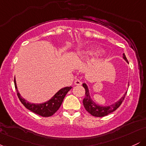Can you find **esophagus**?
<instances>
[{
  "label": "esophagus",
  "mask_w": 146,
  "mask_h": 146,
  "mask_svg": "<svg viewBox=\"0 0 146 146\" xmlns=\"http://www.w3.org/2000/svg\"><path fill=\"white\" fill-rule=\"evenodd\" d=\"M74 84L77 86H80V85L82 84V82L80 80H75L74 81Z\"/></svg>",
  "instance_id": "obj_1"
}]
</instances>
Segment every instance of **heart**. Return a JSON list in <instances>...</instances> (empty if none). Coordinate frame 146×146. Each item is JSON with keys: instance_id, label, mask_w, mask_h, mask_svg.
<instances>
[{"instance_id": "1", "label": "heart", "mask_w": 146, "mask_h": 146, "mask_svg": "<svg viewBox=\"0 0 146 146\" xmlns=\"http://www.w3.org/2000/svg\"><path fill=\"white\" fill-rule=\"evenodd\" d=\"M101 52L100 49H98V48L95 47H89L87 48L86 49L83 50L81 52L82 56L84 57H91L93 56H95V55H98Z\"/></svg>"}]
</instances>
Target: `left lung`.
I'll return each mask as SVG.
<instances>
[{"label":"left lung","instance_id":"1","mask_svg":"<svg viewBox=\"0 0 146 146\" xmlns=\"http://www.w3.org/2000/svg\"><path fill=\"white\" fill-rule=\"evenodd\" d=\"M123 58L128 63V60H127L124 53H123ZM82 86L85 89V97L83 100V105L86 111L94 117H104L108 115V114L113 113L115 110H116L120 106V105L121 104L123 100H124L125 95L127 93L126 92L124 95L117 103L114 104H112L111 106H100L96 104L91 100L89 95V91H88V87H87L86 84H83Z\"/></svg>","mask_w":146,"mask_h":146}]
</instances>
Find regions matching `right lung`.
Returning a JSON list of instances; mask_svg holds the SVG:
<instances>
[{
  "mask_svg": "<svg viewBox=\"0 0 146 146\" xmlns=\"http://www.w3.org/2000/svg\"><path fill=\"white\" fill-rule=\"evenodd\" d=\"M14 84L15 88H16V91H17V95L19 98L20 101L23 106L28 110H31L33 113L40 115V116L47 117H51L53 114H55L57 112V110L60 108L61 106L62 103L64 98H65L67 93L71 89V86H67L65 88L60 89L58 93H56L54 96L52 98L51 100H48V102H45L43 104H36L29 103L25 100L24 99L22 98L21 95L18 93L17 86H16V80L14 79Z\"/></svg>",
  "mask_w": 146,
  "mask_h": 146,
  "instance_id": "1",
  "label": "right lung"
}]
</instances>
